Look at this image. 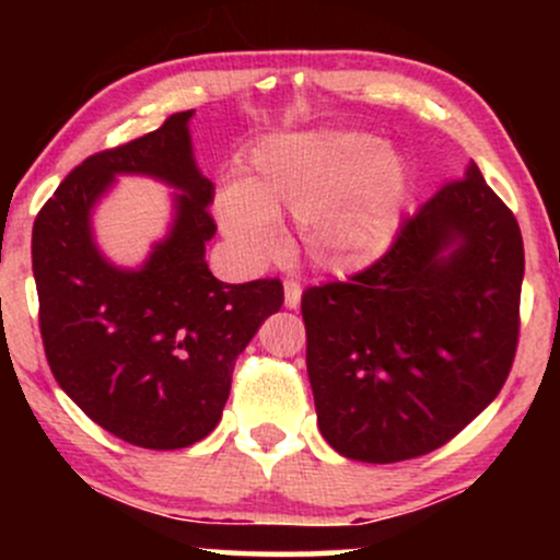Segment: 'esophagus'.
Here are the masks:
<instances>
[{
	"label": "esophagus",
	"instance_id": "34e87169",
	"mask_svg": "<svg viewBox=\"0 0 560 560\" xmlns=\"http://www.w3.org/2000/svg\"><path fill=\"white\" fill-rule=\"evenodd\" d=\"M300 298H302V289H300L298 281L287 279L284 281V305L292 307V311H294V307L300 305Z\"/></svg>",
	"mask_w": 560,
	"mask_h": 560
}]
</instances>
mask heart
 Here are the masks:
<instances>
[{
  "label": "heart",
  "mask_w": 560,
  "mask_h": 560,
  "mask_svg": "<svg viewBox=\"0 0 560 560\" xmlns=\"http://www.w3.org/2000/svg\"><path fill=\"white\" fill-rule=\"evenodd\" d=\"M408 197L402 160L371 133H284L255 147L247 176L215 199L226 240L247 260L279 244L281 215L298 218L302 253L324 271L376 260L400 226Z\"/></svg>",
  "instance_id": "1"
}]
</instances>
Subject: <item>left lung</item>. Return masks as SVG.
<instances>
[{
  "label": "left lung",
  "mask_w": 560,
  "mask_h": 560,
  "mask_svg": "<svg viewBox=\"0 0 560 560\" xmlns=\"http://www.w3.org/2000/svg\"><path fill=\"white\" fill-rule=\"evenodd\" d=\"M524 242L477 163L405 218L350 281L302 294L318 429L363 464L419 458L503 389L518 345Z\"/></svg>",
  "instance_id": "1"
}]
</instances>
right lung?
I'll return each instance as SVG.
<instances>
[{"label": "right lung", "mask_w": 560, "mask_h": 560, "mask_svg": "<svg viewBox=\"0 0 560 560\" xmlns=\"http://www.w3.org/2000/svg\"><path fill=\"white\" fill-rule=\"evenodd\" d=\"M195 110L86 158L38 210L31 258L49 369L102 429L147 450L189 447L218 427L231 374L255 331L284 302L279 279L223 284L205 262L215 236V186L191 152ZM177 189L170 236L141 269L98 253L91 210L115 175Z\"/></svg>", "instance_id": "add662e5"}]
</instances>
